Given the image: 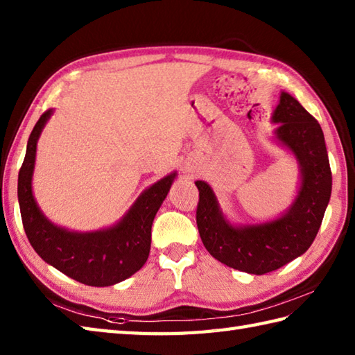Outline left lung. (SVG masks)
I'll return each mask as SVG.
<instances>
[{
  "label": "left lung",
  "instance_id": "obj_1",
  "mask_svg": "<svg viewBox=\"0 0 355 355\" xmlns=\"http://www.w3.org/2000/svg\"><path fill=\"white\" fill-rule=\"evenodd\" d=\"M275 139L291 150L300 168V186L293 205L273 221L232 225L207 183L200 192L197 225L202 244L215 259L250 275H266L304 254L318 235L333 187L325 137L310 112L288 93L273 112Z\"/></svg>",
  "mask_w": 355,
  "mask_h": 355
}]
</instances>
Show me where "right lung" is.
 Returning <instances> with one entry per match:
<instances>
[{"mask_svg":"<svg viewBox=\"0 0 355 355\" xmlns=\"http://www.w3.org/2000/svg\"><path fill=\"white\" fill-rule=\"evenodd\" d=\"M51 114L53 110H47L36 122L18 175V201L26 235L45 262L74 281L92 286L122 282L145 266L153 221L177 172L148 187L122 220L110 229L70 232L59 227L41 212L32 191L37 139Z\"/></svg>","mask_w":355,"mask_h":355,"instance_id":"1","label":"right lung"}]
</instances>
